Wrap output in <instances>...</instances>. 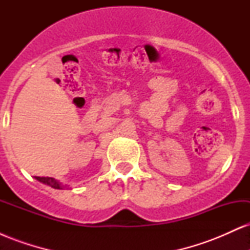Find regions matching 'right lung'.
I'll list each match as a JSON object with an SVG mask.
<instances>
[{
	"label": "right lung",
	"mask_w": 250,
	"mask_h": 250,
	"mask_svg": "<svg viewBox=\"0 0 250 250\" xmlns=\"http://www.w3.org/2000/svg\"><path fill=\"white\" fill-rule=\"evenodd\" d=\"M35 179L40 182L43 183V185H47L49 187L54 188V189H64V188H69L68 185H62L60 181H57L54 179V177H40V176H35Z\"/></svg>",
	"instance_id": "obj_1"
}]
</instances>
